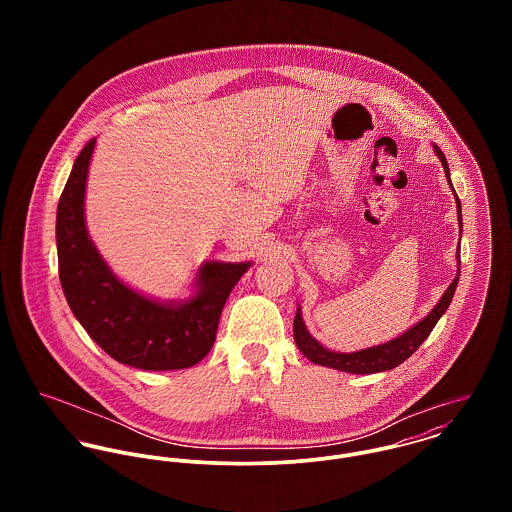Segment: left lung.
Segmentation results:
<instances>
[{"mask_svg":"<svg viewBox=\"0 0 512 512\" xmlns=\"http://www.w3.org/2000/svg\"><path fill=\"white\" fill-rule=\"evenodd\" d=\"M434 149H436L439 161H441V165L445 169V177L449 181V187L453 189L451 179H449V165L445 161V155L441 153V149L438 146H434ZM453 195H455V203H457V220H459V230H461V224H463L461 222V203H459L455 191H453ZM459 270H461V260H459V248H457V276L453 278L449 288L441 295L438 305L422 321H418L406 333H402L400 337H396V339H392L388 343H382V345H376V347H370V349H363V351H357V353H335V351H329L317 339H313L309 335V331H307V327L303 323V317H301V309L297 307V313H295V319H293V339H295V345L311 363L329 366V368H337V370L351 372V374H372V372H382V370H390L394 366L402 365L408 357H412L418 351V347L428 339V335L436 327L439 317L447 311V307H449V303L453 299L455 288H457V282H459V274H461Z\"/></svg>","mask_w":512,"mask_h":512,"instance_id":"obj_1","label":"left lung"}]
</instances>
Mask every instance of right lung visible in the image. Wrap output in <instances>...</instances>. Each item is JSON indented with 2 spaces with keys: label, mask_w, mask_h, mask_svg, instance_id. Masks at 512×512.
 <instances>
[{
  "label": "right lung",
  "mask_w": 512,
  "mask_h": 512,
  "mask_svg": "<svg viewBox=\"0 0 512 512\" xmlns=\"http://www.w3.org/2000/svg\"><path fill=\"white\" fill-rule=\"evenodd\" d=\"M96 138L74 161L57 207L59 278L78 323L114 361L142 370H177L215 345L222 307L252 262H205L187 301H157L116 278L84 220V191Z\"/></svg>",
  "instance_id": "right-lung-1"
}]
</instances>
